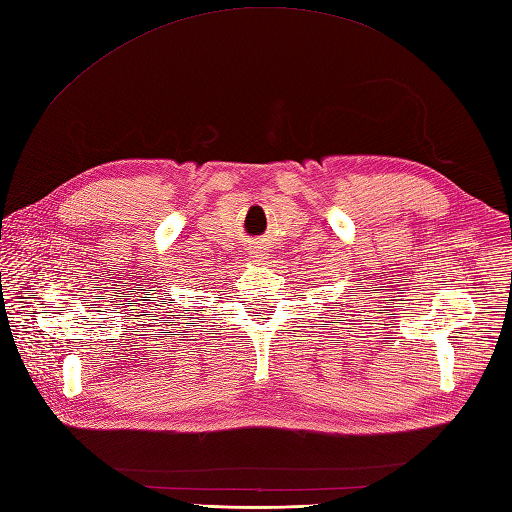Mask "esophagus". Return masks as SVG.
Segmentation results:
<instances>
[{
	"instance_id": "34e87169",
	"label": "esophagus",
	"mask_w": 512,
	"mask_h": 512,
	"mask_svg": "<svg viewBox=\"0 0 512 512\" xmlns=\"http://www.w3.org/2000/svg\"><path fill=\"white\" fill-rule=\"evenodd\" d=\"M248 255H251L257 264H264V261L268 259V251L264 246H259V244H255V246H251V251H248Z\"/></svg>"
}]
</instances>
